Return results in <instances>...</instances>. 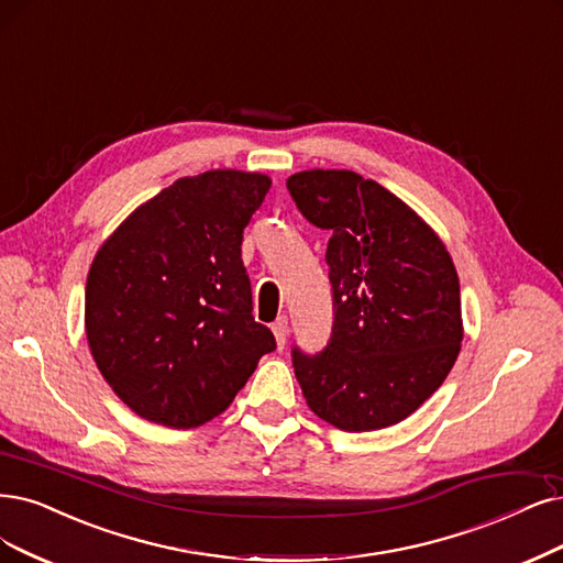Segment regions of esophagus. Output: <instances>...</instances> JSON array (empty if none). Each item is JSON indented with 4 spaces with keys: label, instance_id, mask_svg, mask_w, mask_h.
Returning a JSON list of instances; mask_svg holds the SVG:
<instances>
[{
    "label": "esophagus",
    "instance_id": "34e87169",
    "mask_svg": "<svg viewBox=\"0 0 563 563\" xmlns=\"http://www.w3.org/2000/svg\"><path fill=\"white\" fill-rule=\"evenodd\" d=\"M271 329H274V336H276V343H278V350L285 347L287 343V334H289V324H287V318H278L274 324H271Z\"/></svg>",
    "mask_w": 563,
    "mask_h": 563
}]
</instances>
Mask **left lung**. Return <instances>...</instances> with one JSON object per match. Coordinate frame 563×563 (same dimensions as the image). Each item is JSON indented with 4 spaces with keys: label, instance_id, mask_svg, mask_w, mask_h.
Returning a JSON list of instances; mask_svg holds the SVG:
<instances>
[{
    "label": "left lung",
    "instance_id": "left-lung-1",
    "mask_svg": "<svg viewBox=\"0 0 563 563\" xmlns=\"http://www.w3.org/2000/svg\"><path fill=\"white\" fill-rule=\"evenodd\" d=\"M287 190L329 232L334 322L316 355L292 347L303 397L343 431L397 424L460 355V278L448 250L399 197L355 172H301Z\"/></svg>",
    "mask_w": 563,
    "mask_h": 563
}]
</instances>
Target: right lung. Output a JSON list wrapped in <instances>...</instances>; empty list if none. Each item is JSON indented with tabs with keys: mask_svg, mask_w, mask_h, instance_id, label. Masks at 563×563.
Masks as SVG:
<instances>
[{
	"mask_svg": "<svg viewBox=\"0 0 563 563\" xmlns=\"http://www.w3.org/2000/svg\"><path fill=\"white\" fill-rule=\"evenodd\" d=\"M271 180L232 169L178 178L99 247L86 331L101 376L141 418L192 429L234 401L266 352L241 260Z\"/></svg>",
	"mask_w": 563,
	"mask_h": 563,
	"instance_id": "add662e5",
	"label": "right lung"
}]
</instances>
